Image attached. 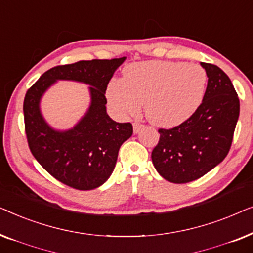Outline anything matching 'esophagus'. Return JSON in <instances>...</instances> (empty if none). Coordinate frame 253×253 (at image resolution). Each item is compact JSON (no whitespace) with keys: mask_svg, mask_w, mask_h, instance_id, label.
Instances as JSON below:
<instances>
[{"mask_svg":"<svg viewBox=\"0 0 253 253\" xmlns=\"http://www.w3.org/2000/svg\"><path fill=\"white\" fill-rule=\"evenodd\" d=\"M144 126L141 123H139V122H134L133 123V132L134 133H138L139 132V131L141 130V127H143Z\"/></svg>","mask_w":253,"mask_h":253,"instance_id":"obj_1","label":"esophagus"}]
</instances>
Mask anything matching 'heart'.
<instances>
[{"label": "heart", "mask_w": 253, "mask_h": 253, "mask_svg": "<svg viewBox=\"0 0 253 253\" xmlns=\"http://www.w3.org/2000/svg\"><path fill=\"white\" fill-rule=\"evenodd\" d=\"M207 76L195 63L150 61L127 65L123 79L113 81L107 99L121 116L134 115L144 103L145 114L159 126H178L191 117L205 95Z\"/></svg>", "instance_id": "1"}]
</instances>
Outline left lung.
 <instances>
[{
	"label": "left lung",
	"instance_id": "left-lung-1",
	"mask_svg": "<svg viewBox=\"0 0 253 253\" xmlns=\"http://www.w3.org/2000/svg\"><path fill=\"white\" fill-rule=\"evenodd\" d=\"M209 82L202 105L188 120L159 129L152 151L159 174L171 183H188L207 174L227 157L240 116V99L229 77L216 65L204 63Z\"/></svg>",
	"mask_w": 253,
	"mask_h": 253
}]
</instances>
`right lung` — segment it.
Returning a JSON list of instances; mask_svg holds the SVG:
<instances>
[{"mask_svg":"<svg viewBox=\"0 0 253 253\" xmlns=\"http://www.w3.org/2000/svg\"><path fill=\"white\" fill-rule=\"evenodd\" d=\"M124 61L126 57L57 65L27 89L23 110L31 153L44 170L70 188L93 190L102 185L115 168L121 145L132 136V124L115 122L106 110L107 86ZM56 80L91 86L89 110L67 131L48 126L40 112L41 96Z\"/></svg>","mask_w":253,"mask_h":253,"instance_id":"right-lung-1","label":"right lung"}]
</instances>
